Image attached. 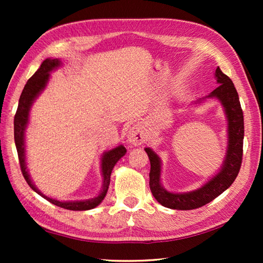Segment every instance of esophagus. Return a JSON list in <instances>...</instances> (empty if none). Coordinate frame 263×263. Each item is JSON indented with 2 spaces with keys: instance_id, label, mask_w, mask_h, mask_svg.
Instances as JSON below:
<instances>
[{
  "instance_id": "esophagus-1",
  "label": "esophagus",
  "mask_w": 263,
  "mask_h": 263,
  "mask_svg": "<svg viewBox=\"0 0 263 263\" xmlns=\"http://www.w3.org/2000/svg\"><path fill=\"white\" fill-rule=\"evenodd\" d=\"M146 132L140 124H135L127 132V141L132 146H140L146 141Z\"/></svg>"
}]
</instances>
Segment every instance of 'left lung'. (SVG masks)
Listing matches in <instances>:
<instances>
[{
  "mask_svg": "<svg viewBox=\"0 0 263 263\" xmlns=\"http://www.w3.org/2000/svg\"><path fill=\"white\" fill-rule=\"evenodd\" d=\"M215 77L219 86L215 90H212L208 96L199 99L197 103H201L205 98H216L219 100L225 109L228 121V146L220 171L214 177H211L203 186L194 190V191L172 193L165 190L160 183L161 161L158 155L153 152V149H144L150 160V190H152L155 199L167 208L192 210L211 202L232 185L237 177L239 168H241L243 157L244 119L238 93L234 87L233 81L225 73H222L219 66L216 69Z\"/></svg>",
  "mask_w": 263,
  "mask_h": 263,
  "instance_id": "obj_1",
  "label": "left lung"
}]
</instances>
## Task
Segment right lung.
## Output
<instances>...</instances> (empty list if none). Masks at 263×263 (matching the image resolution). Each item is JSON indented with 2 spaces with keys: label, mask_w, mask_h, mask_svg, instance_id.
Returning <instances> with one entry per match:
<instances>
[{
  "label": "right lung",
  "mask_w": 263,
  "mask_h": 263,
  "mask_svg": "<svg viewBox=\"0 0 263 263\" xmlns=\"http://www.w3.org/2000/svg\"><path fill=\"white\" fill-rule=\"evenodd\" d=\"M60 65H61V60L46 59L42 63L41 68L35 72V74H33L30 79L27 81L24 90L21 92L18 109H16V113L14 115V142H15L16 152H18V157H19L22 175H24L28 185H29L33 191L38 193L39 195H42L43 198H45L51 203L61 206V208L68 209V210H74V211L89 210V209H93L95 206H97L106 197V193H107L109 182H110L111 171H113L117 161H119L126 153V149L123 147L122 144L103 154V157H102L103 190L102 192L99 193L98 197L92 198V199L82 200V201H59L52 198H48L45 194H43L41 191H39L35 184L32 183L27 170L26 150H25L26 148L25 131L28 125V122H29L30 107L32 103L35 102V99L39 96V93H41L44 90V88L46 87L49 79V72L58 69Z\"/></svg>",
  "instance_id": "add662e5"
}]
</instances>
